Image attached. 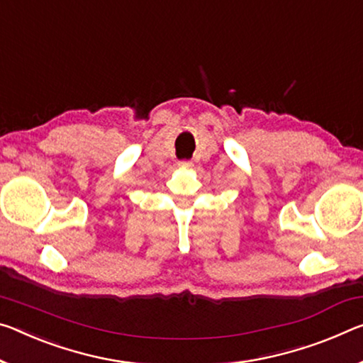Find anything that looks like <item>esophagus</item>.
Instances as JSON below:
<instances>
[{
  "label": "esophagus",
  "mask_w": 363,
  "mask_h": 363,
  "mask_svg": "<svg viewBox=\"0 0 363 363\" xmlns=\"http://www.w3.org/2000/svg\"><path fill=\"white\" fill-rule=\"evenodd\" d=\"M179 168H182V169H189V168H192V161H189V160H182V161H179Z\"/></svg>",
  "instance_id": "esophagus-1"
}]
</instances>
